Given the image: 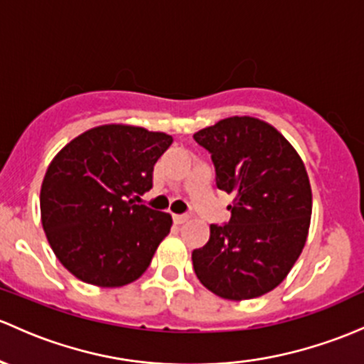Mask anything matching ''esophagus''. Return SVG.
<instances>
[{"label":"esophagus","mask_w":364,"mask_h":364,"mask_svg":"<svg viewBox=\"0 0 364 364\" xmlns=\"http://www.w3.org/2000/svg\"><path fill=\"white\" fill-rule=\"evenodd\" d=\"M172 220H174L176 225H185L186 221L190 220V216L188 214H174V216H172Z\"/></svg>","instance_id":"1"}]
</instances>
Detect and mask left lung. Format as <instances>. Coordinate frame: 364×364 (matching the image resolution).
I'll return each mask as SVG.
<instances>
[{
    "label": "left lung",
    "instance_id": "1",
    "mask_svg": "<svg viewBox=\"0 0 364 364\" xmlns=\"http://www.w3.org/2000/svg\"><path fill=\"white\" fill-rule=\"evenodd\" d=\"M193 139L211 153L216 186L233 195L230 221L211 225L193 250L198 281L227 300H250L277 288L305 246L312 192L300 155L272 125L230 117Z\"/></svg>",
    "mask_w": 364,
    "mask_h": 364
}]
</instances>
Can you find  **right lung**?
<instances>
[{
    "mask_svg": "<svg viewBox=\"0 0 364 364\" xmlns=\"http://www.w3.org/2000/svg\"><path fill=\"white\" fill-rule=\"evenodd\" d=\"M171 143L164 132L113 124L80 134L53 156L41 185V223L80 281L118 288L150 267L172 218L134 198L151 188L153 166Z\"/></svg>",
    "mask_w": 364,
    "mask_h": 364,
    "instance_id": "obj_1",
    "label": "right lung"
}]
</instances>
